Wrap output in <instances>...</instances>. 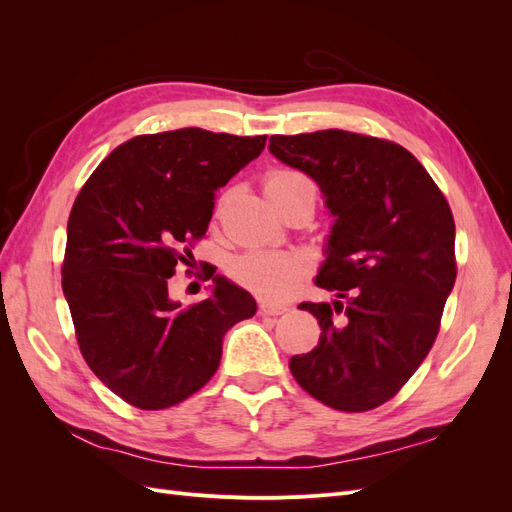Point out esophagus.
Instances as JSON below:
<instances>
[{
    "label": "esophagus",
    "mask_w": 512,
    "mask_h": 512,
    "mask_svg": "<svg viewBox=\"0 0 512 512\" xmlns=\"http://www.w3.org/2000/svg\"><path fill=\"white\" fill-rule=\"evenodd\" d=\"M288 312L286 305H280V303H269V301H262L260 303V314L262 316H282Z\"/></svg>",
    "instance_id": "obj_1"
}]
</instances>
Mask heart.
Listing matches in <instances>:
<instances>
[{"mask_svg": "<svg viewBox=\"0 0 512 512\" xmlns=\"http://www.w3.org/2000/svg\"><path fill=\"white\" fill-rule=\"evenodd\" d=\"M303 188L314 190V185L299 170L277 168L265 179V192L273 205ZM309 271H312V260L297 252L252 250L230 262L235 282L267 301L290 299L303 286Z\"/></svg>", "mask_w": 512, "mask_h": 512, "instance_id": "heart-1", "label": "heart"}]
</instances>
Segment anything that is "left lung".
<instances>
[{
    "instance_id": "8db88e82",
    "label": "left lung",
    "mask_w": 512,
    "mask_h": 512,
    "mask_svg": "<svg viewBox=\"0 0 512 512\" xmlns=\"http://www.w3.org/2000/svg\"><path fill=\"white\" fill-rule=\"evenodd\" d=\"M269 151L312 177L335 215L316 286L301 303L318 346L290 359L294 380L324 406L365 412L399 393L440 331L457 277L455 220L408 149L346 130L275 134Z\"/></svg>"
}]
</instances>
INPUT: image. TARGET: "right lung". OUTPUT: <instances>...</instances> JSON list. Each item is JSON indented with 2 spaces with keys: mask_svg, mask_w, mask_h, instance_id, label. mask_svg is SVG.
I'll list each match as a JSON object with an SVG mask.
<instances>
[{
  "mask_svg": "<svg viewBox=\"0 0 512 512\" xmlns=\"http://www.w3.org/2000/svg\"><path fill=\"white\" fill-rule=\"evenodd\" d=\"M265 143L200 128L134 136L76 196L61 288L83 359L130 406L164 410L203 389L226 331L256 314L252 294L215 271L209 299L190 307L170 301L168 280L205 237L215 192Z\"/></svg>",
  "mask_w": 512,
  "mask_h": 512,
  "instance_id": "right-lung-1",
  "label": "right lung"
}]
</instances>
